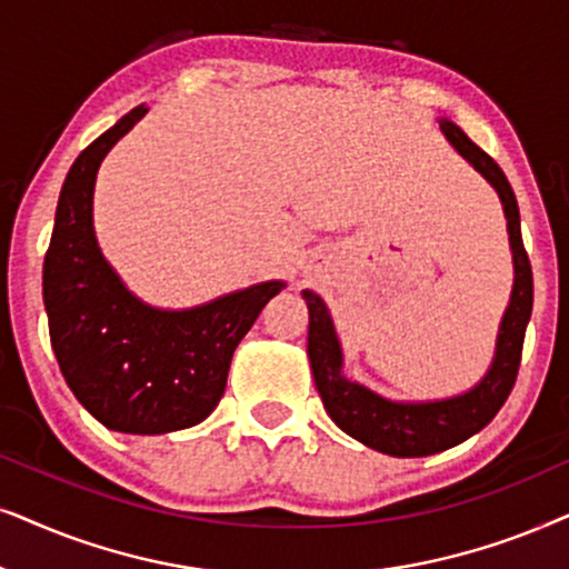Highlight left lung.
Returning a JSON list of instances; mask_svg holds the SVG:
<instances>
[{"mask_svg": "<svg viewBox=\"0 0 569 569\" xmlns=\"http://www.w3.org/2000/svg\"><path fill=\"white\" fill-rule=\"evenodd\" d=\"M442 132L456 146L458 153L497 189L505 206L507 231H510L515 286L510 307H507L502 328H499L497 356L489 375L466 396L437 400V403H392V400H385L340 375V361L343 359H340V346L328 307L322 305L317 293H301L309 307L307 353L325 411L346 435L359 439L367 448L396 458H423L456 448L495 419L512 392L515 380H518L522 340H526V328L533 309L531 260L522 247L520 210L510 181L495 158L483 153L460 127L452 121H442Z\"/></svg>", "mask_w": 569, "mask_h": 569, "instance_id": "1", "label": "left lung"}]
</instances>
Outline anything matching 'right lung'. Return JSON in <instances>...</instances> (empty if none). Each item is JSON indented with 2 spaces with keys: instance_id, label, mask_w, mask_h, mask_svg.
<instances>
[{
  "instance_id": "add662e5",
  "label": "right lung",
  "mask_w": 569,
  "mask_h": 569,
  "mask_svg": "<svg viewBox=\"0 0 569 569\" xmlns=\"http://www.w3.org/2000/svg\"><path fill=\"white\" fill-rule=\"evenodd\" d=\"M146 111L132 109L72 163L43 260L59 369L86 411L124 435H163L213 413L239 340L283 289L270 280L189 312H161L121 286L96 244L93 184L103 156Z\"/></svg>"
}]
</instances>
